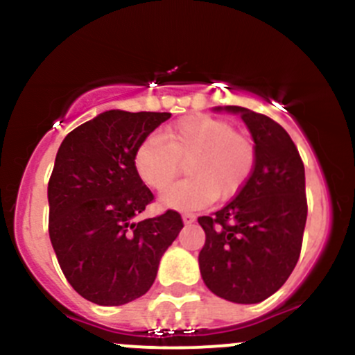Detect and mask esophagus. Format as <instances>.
Returning a JSON list of instances; mask_svg holds the SVG:
<instances>
[{
	"instance_id": "obj_1",
	"label": "esophagus",
	"mask_w": 355,
	"mask_h": 355,
	"mask_svg": "<svg viewBox=\"0 0 355 355\" xmlns=\"http://www.w3.org/2000/svg\"><path fill=\"white\" fill-rule=\"evenodd\" d=\"M182 220H184L185 225H191V223H194V221H196V216H194V214H191V213H185V214H182Z\"/></svg>"
}]
</instances>
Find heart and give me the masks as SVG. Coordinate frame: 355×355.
I'll return each mask as SVG.
<instances>
[{
    "instance_id": "heart-1",
    "label": "heart",
    "mask_w": 355,
    "mask_h": 355,
    "mask_svg": "<svg viewBox=\"0 0 355 355\" xmlns=\"http://www.w3.org/2000/svg\"><path fill=\"white\" fill-rule=\"evenodd\" d=\"M182 162L189 179L171 186ZM256 164L254 142L234 125L207 114H191L164 130L149 134L134 153L139 178L171 209H199L214 199H230L244 189Z\"/></svg>"
}]
</instances>
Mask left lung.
<instances>
[{"mask_svg": "<svg viewBox=\"0 0 355 355\" xmlns=\"http://www.w3.org/2000/svg\"><path fill=\"white\" fill-rule=\"evenodd\" d=\"M214 111L241 114L252 135L256 164L241 192L213 216H200L206 242L199 270L214 295L257 304L287 282L299 261L307 218L306 173L282 125L242 106Z\"/></svg>", "mask_w": 355, "mask_h": 355, "instance_id": "1", "label": "left lung"}]
</instances>
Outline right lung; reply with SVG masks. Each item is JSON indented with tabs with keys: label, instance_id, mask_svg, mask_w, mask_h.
<instances>
[{
	"label": "right lung",
	"instance_id": "1",
	"mask_svg": "<svg viewBox=\"0 0 355 355\" xmlns=\"http://www.w3.org/2000/svg\"><path fill=\"white\" fill-rule=\"evenodd\" d=\"M170 116L105 111L73 128L56 153L48 184L49 239L68 284L98 306L144 295L184 228L171 209L135 221L155 196L135 171L134 153Z\"/></svg>",
	"mask_w": 355,
	"mask_h": 355
}]
</instances>
